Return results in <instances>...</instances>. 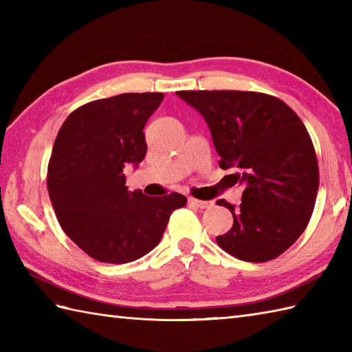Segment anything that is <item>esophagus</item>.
Segmentation results:
<instances>
[{
  "label": "esophagus",
  "instance_id": "34e87169",
  "mask_svg": "<svg viewBox=\"0 0 352 352\" xmlns=\"http://www.w3.org/2000/svg\"><path fill=\"white\" fill-rule=\"evenodd\" d=\"M189 204L193 207H198L201 210H204V208H210L213 207V201H199L195 198H189Z\"/></svg>",
  "mask_w": 352,
  "mask_h": 352
}]
</instances>
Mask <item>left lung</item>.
<instances>
[{
  "mask_svg": "<svg viewBox=\"0 0 352 352\" xmlns=\"http://www.w3.org/2000/svg\"><path fill=\"white\" fill-rule=\"evenodd\" d=\"M204 116L222 169L243 183L239 207L219 199L233 227L216 237L231 256L261 263L276 258L300 237L315 208L319 168L305 125L276 96L242 91H180Z\"/></svg>",
  "mask_w": 352,
  "mask_h": 352,
  "instance_id": "1",
  "label": "left lung"
}]
</instances>
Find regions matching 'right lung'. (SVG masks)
<instances>
[{
    "label": "right lung",
    "instance_id": "1",
    "mask_svg": "<svg viewBox=\"0 0 352 352\" xmlns=\"http://www.w3.org/2000/svg\"><path fill=\"white\" fill-rule=\"evenodd\" d=\"M162 92L96 100L66 118L52 146L47 184L62 230L101 263H129L159 245L170 213L188 198L129 192L122 169L145 159L144 126Z\"/></svg>",
    "mask_w": 352,
    "mask_h": 352
}]
</instances>
